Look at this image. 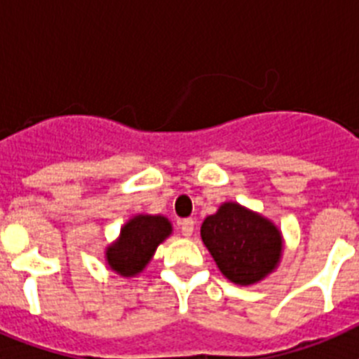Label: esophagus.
<instances>
[{
    "label": "esophagus",
    "mask_w": 359,
    "mask_h": 359,
    "mask_svg": "<svg viewBox=\"0 0 359 359\" xmlns=\"http://www.w3.org/2000/svg\"><path fill=\"white\" fill-rule=\"evenodd\" d=\"M180 228H182V233L185 237H190L194 233V219H183L182 223H180Z\"/></svg>",
    "instance_id": "1"
}]
</instances>
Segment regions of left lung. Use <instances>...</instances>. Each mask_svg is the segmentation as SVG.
Segmentation results:
<instances>
[{
	"mask_svg": "<svg viewBox=\"0 0 359 359\" xmlns=\"http://www.w3.org/2000/svg\"><path fill=\"white\" fill-rule=\"evenodd\" d=\"M201 239L219 271L239 286L264 280L280 264L284 252L280 228L236 201H224L203 221Z\"/></svg>",
	"mask_w": 359,
	"mask_h": 359,
	"instance_id": "left-lung-1",
	"label": "left lung"
}]
</instances>
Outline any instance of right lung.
<instances>
[{
	"mask_svg": "<svg viewBox=\"0 0 359 359\" xmlns=\"http://www.w3.org/2000/svg\"><path fill=\"white\" fill-rule=\"evenodd\" d=\"M172 233V223L161 214H136L123 223L115 241L106 246V264L123 278L140 275L156 248Z\"/></svg>",
	"mask_w": 359,
	"mask_h": 359,
	"instance_id": "obj_1",
	"label": "right lung"
}]
</instances>
